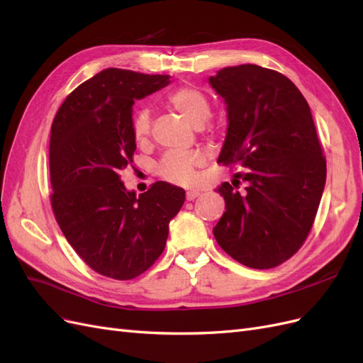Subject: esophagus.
Instances as JSON below:
<instances>
[{"label":"esophagus","mask_w":363,"mask_h":363,"mask_svg":"<svg viewBox=\"0 0 363 363\" xmlns=\"http://www.w3.org/2000/svg\"><path fill=\"white\" fill-rule=\"evenodd\" d=\"M199 196H200L199 191H188V192H186V200H188V201H194L195 199H199Z\"/></svg>","instance_id":"34e87169"}]
</instances>
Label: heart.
I'll list each match as a JSON object with an SVG mask.
<instances>
[{"instance_id": "1", "label": "heart", "mask_w": 363, "mask_h": 363, "mask_svg": "<svg viewBox=\"0 0 363 363\" xmlns=\"http://www.w3.org/2000/svg\"><path fill=\"white\" fill-rule=\"evenodd\" d=\"M167 103L174 111H177L194 127L203 125L211 115V104L207 96L194 86H182L167 95ZM151 115L147 108H142L133 118V135L138 142L145 140L150 136ZM203 163V156L196 152H168L159 167L157 174L163 180L174 184H191L194 180L195 168Z\"/></svg>"}]
</instances>
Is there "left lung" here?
<instances>
[{"mask_svg": "<svg viewBox=\"0 0 363 363\" xmlns=\"http://www.w3.org/2000/svg\"><path fill=\"white\" fill-rule=\"evenodd\" d=\"M227 106V135L218 163H239L235 191L223 183L225 212L213 228L228 256L255 269L292 257L309 235L325 186V159L311 107L288 77L239 65L208 77Z\"/></svg>", "mask_w": 363, "mask_h": 363, "instance_id": "8db88e82", "label": "left lung"}]
</instances>
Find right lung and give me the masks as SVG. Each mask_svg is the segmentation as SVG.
Instances as JSON below:
<instances>
[{"instance_id":"1","label":"right lung","mask_w":363,"mask_h":363,"mask_svg":"<svg viewBox=\"0 0 363 363\" xmlns=\"http://www.w3.org/2000/svg\"><path fill=\"white\" fill-rule=\"evenodd\" d=\"M168 84L169 75L107 68L74 89L52 121V211L77 255L101 276L145 272L184 203L179 186L156 182L138 196L119 177L136 150L135 101Z\"/></svg>"}]
</instances>
